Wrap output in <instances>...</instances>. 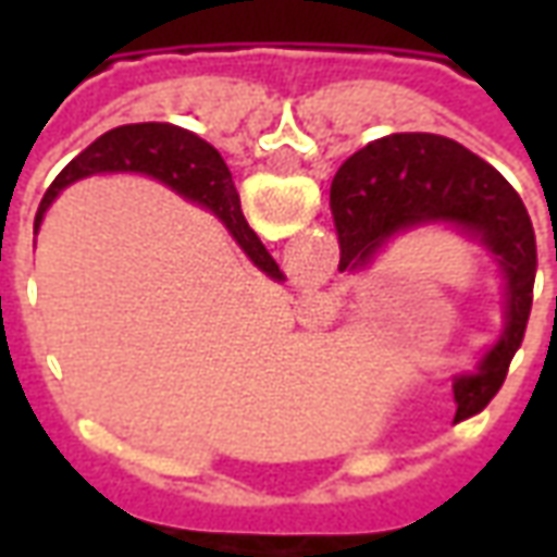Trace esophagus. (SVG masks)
<instances>
[{"instance_id":"obj_1","label":"esophagus","mask_w":557,"mask_h":557,"mask_svg":"<svg viewBox=\"0 0 557 557\" xmlns=\"http://www.w3.org/2000/svg\"><path fill=\"white\" fill-rule=\"evenodd\" d=\"M304 307H310V310H313V315H319V319L331 313V304H327V298H325V295H322V292H310V295H307V304H304Z\"/></svg>"}]
</instances>
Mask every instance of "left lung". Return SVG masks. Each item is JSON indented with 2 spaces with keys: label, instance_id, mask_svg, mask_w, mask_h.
<instances>
[{
  "label": "left lung",
  "instance_id": "8db88e82",
  "mask_svg": "<svg viewBox=\"0 0 557 557\" xmlns=\"http://www.w3.org/2000/svg\"><path fill=\"white\" fill-rule=\"evenodd\" d=\"M339 271L361 274L397 235L450 226L495 259L504 280V331L474 373L454 375L456 418L478 414L504 385L525 337L537 242L522 199L502 172L454 139L391 134L355 151L331 184Z\"/></svg>",
  "mask_w": 557,
  "mask_h": 557
}]
</instances>
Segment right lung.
Instances as JSON below:
<instances>
[{
	"label": "right lung",
	"mask_w": 557,
	"mask_h": 557,
	"mask_svg": "<svg viewBox=\"0 0 557 557\" xmlns=\"http://www.w3.org/2000/svg\"><path fill=\"white\" fill-rule=\"evenodd\" d=\"M101 172H143V175H151L160 184H166L175 194H182L184 199H194L199 206L211 208L220 223L230 230L235 244L247 253V259L271 280H283V271L271 259L265 244L259 242V235L244 220L242 199L232 182V172L218 154V148H211L206 139H199L178 125H170V122L113 127L103 137L95 139L86 151H79L77 158L59 172L50 190L44 194L35 230L41 226L44 211L50 208L59 190H65L67 184L79 182V178L101 175Z\"/></svg>",
	"instance_id": "right-lung-1"
}]
</instances>
